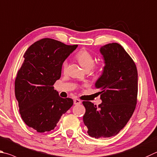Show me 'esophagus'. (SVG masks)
I'll list each match as a JSON object with an SVG mask.
<instances>
[{"label":"esophagus","mask_w":157,"mask_h":157,"mask_svg":"<svg viewBox=\"0 0 157 157\" xmlns=\"http://www.w3.org/2000/svg\"><path fill=\"white\" fill-rule=\"evenodd\" d=\"M73 102H74V104H75V105L80 104H81V101L79 100V99H74Z\"/></svg>","instance_id":"esophagus-1"}]
</instances>
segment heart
<instances>
[{"label":"heart","instance_id":"heart-1","mask_svg":"<svg viewBox=\"0 0 157 157\" xmlns=\"http://www.w3.org/2000/svg\"><path fill=\"white\" fill-rule=\"evenodd\" d=\"M75 58L78 61L81 67L83 68L85 71H89L93 69L95 71H98L101 68V64H99L97 65H94V58L93 56L86 50H81L75 55ZM68 65V62L65 60L62 64V69L63 70H66Z\"/></svg>","mask_w":157,"mask_h":157}]
</instances>
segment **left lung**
I'll use <instances>...</instances> for the list:
<instances>
[{
	"label": "left lung",
	"instance_id": "1",
	"mask_svg": "<svg viewBox=\"0 0 157 157\" xmlns=\"http://www.w3.org/2000/svg\"><path fill=\"white\" fill-rule=\"evenodd\" d=\"M105 66L95 82L101 104L83 101L84 123L88 135L98 138L115 136L126 126L135 111L138 92L137 69L133 59L118 43L100 48Z\"/></svg>",
	"mask_w": 157,
	"mask_h": 157
}]
</instances>
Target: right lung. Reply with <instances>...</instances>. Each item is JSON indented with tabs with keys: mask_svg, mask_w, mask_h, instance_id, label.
<instances>
[{
	"mask_svg": "<svg viewBox=\"0 0 157 157\" xmlns=\"http://www.w3.org/2000/svg\"><path fill=\"white\" fill-rule=\"evenodd\" d=\"M77 47L43 38L24 54L15 80V95L22 120L37 132L53 130L73 106V99L60 98L53 86L60 78L63 62Z\"/></svg>",
	"mask_w": 157,
	"mask_h": 157,
	"instance_id": "obj_1",
	"label": "right lung"
}]
</instances>
